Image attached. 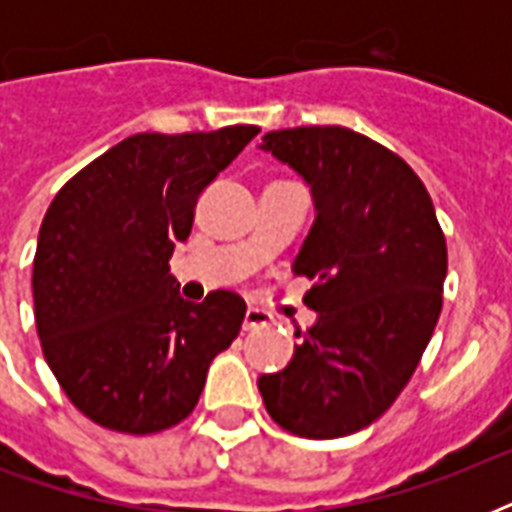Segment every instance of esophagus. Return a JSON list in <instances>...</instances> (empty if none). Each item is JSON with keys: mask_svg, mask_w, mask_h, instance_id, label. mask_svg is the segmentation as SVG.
I'll return each mask as SVG.
<instances>
[{"mask_svg": "<svg viewBox=\"0 0 512 512\" xmlns=\"http://www.w3.org/2000/svg\"><path fill=\"white\" fill-rule=\"evenodd\" d=\"M268 321H271L268 313L257 311V308H249V311L244 313V332H255V329L260 327H268Z\"/></svg>", "mask_w": 512, "mask_h": 512, "instance_id": "esophagus-1", "label": "esophagus"}]
</instances>
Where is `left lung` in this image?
Segmentation results:
<instances>
[{
	"instance_id": "1",
	"label": "left lung",
	"mask_w": 512,
	"mask_h": 512,
	"mask_svg": "<svg viewBox=\"0 0 512 512\" xmlns=\"http://www.w3.org/2000/svg\"><path fill=\"white\" fill-rule=\"evenodd\" d=\"M265 151L311 183L316 223L295 260L319 321L257 388L279 428L340 438L372 425L412 380L444 305L446 236L417 172L348 127L268 132Z\"/></svg>"
}]
</instances>
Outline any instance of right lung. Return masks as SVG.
Here are the masks:
<instances>
[{"label": "right lung", "instance_id": "add662e5", "mask_svg": "<svg viewBox=\"0 0 512 512\" xmlns=\"http://www.w3.org/2000/svg\"><path fill=\"white\" fill-rule=\"evenodd\" d=\"M257 132H140L55 193L31 276L36 332L63 393L103 428L148 436L183 422L239 335L244 300L217 289L188 303L170 257L199 193Z\"/></svg>", "mask_w": 512, "mask_h": 512}]
</instances>
